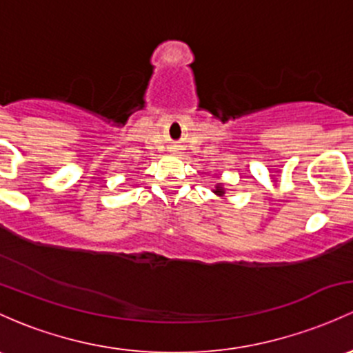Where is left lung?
Masks as SVG:
<instances>
[{
	"label": "left lung",
	"instance_id": "8db88e82",
	"mask_svg": "<svg viewBox=\"0 0 353 353\" xmlns=\"http://www.w3.org/2000/svg\"><path fill=\"white\" fill-rule=\"evenodd\" d=\"M213 192H214V194H216V196H220V198H221V196H225V186H223V183H218L216 186H214Z\"/></svg>",
	"mask_w": 353,
	"mask_h": 353
}]
</instances>
